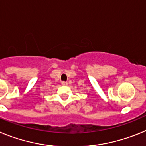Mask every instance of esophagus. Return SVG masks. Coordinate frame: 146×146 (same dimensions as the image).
Here are the masks:
<instances>
[{
    "label": "esophagus",
    "instance_id": "esophagus-1",
    "mask_svg": "<svg viewBox=\"0 0 146 146\" xmlns=\"http://www.w3.org/2000/svg\"><path fill=\"white\" fill-rule=\"evenodd\" d=\"M61 84L63 85V86H67V84H68V83H67V82H65V81H62Z\"/></svg>",
    "mask_w": 146,
    "mask_h": 146
}]
</instances>
